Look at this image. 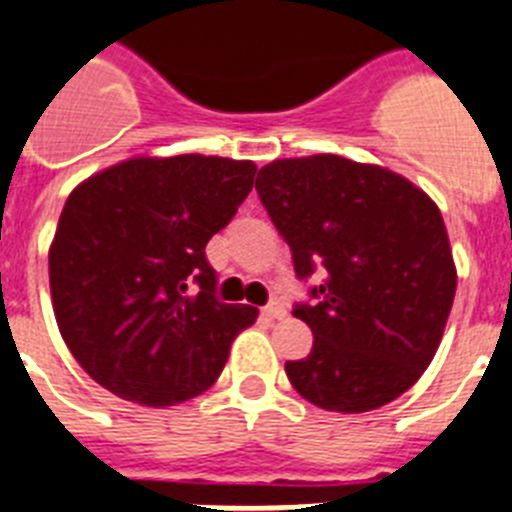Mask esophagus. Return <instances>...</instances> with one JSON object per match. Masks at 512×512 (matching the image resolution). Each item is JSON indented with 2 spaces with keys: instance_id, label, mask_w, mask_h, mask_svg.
I'll list each match as a JSON object with an SVG mask.
<instances>
[{
  "instance_id": "1",
  "label": "esophagus",
  "mask_w": 512,
  "mask_h": 512,
  "mask_svg": "<svg viewBox=\"0 0 512 512\" xmlns=\"http://www.w3.org/2000/svg\"><path fill=\"white\" fill-rule=\"evenodd\" d=\"M261 313H264V318H269V321H272V318H282V316H285L287 310H285V305L274 300V303L266 305V308L261 310Z\"/></svg>"
}]
</instances>
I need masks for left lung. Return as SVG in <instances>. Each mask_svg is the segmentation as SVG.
Instances as JSON below:
<instances>
[{"mask_svg":"<svg viewBox=\"0 0 512 512\" xmlns=\"http://www.w3.org/2000/svg\"><path fill=\"white\" fill-rule=\"evenodd\" d=\"M261 204L300 279L323 282L292 316L313 349L287 362L292 388L326 412H373L419 381L443 339L456 264L438 204L412 181L342 155L274 160Z\"/></svg>","mask_w":512,"mask_h":512,"instance_id":"1","label":"left lung"}]
</instances>
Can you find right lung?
Listing matches in <instances>:
<instances>
[{
    "label": "right lung",
    "mask_w": 512,
    "mask_h": 512,
    "mask_svg": "<svg viewBox=\"0 0 512 512\" xmlns=\"http://www.w3.org/2000/svg\"><path fill=\"white\" fill-rule=\"evenodd\" d=\"M256 165L131 157L69 194L48 248L61 339L95 383L142 406L207 391L259 310L214 298L204 248L253 189Z\"/></svg>",
    "instance_id": "right-lung-1"
}]
</instances>
